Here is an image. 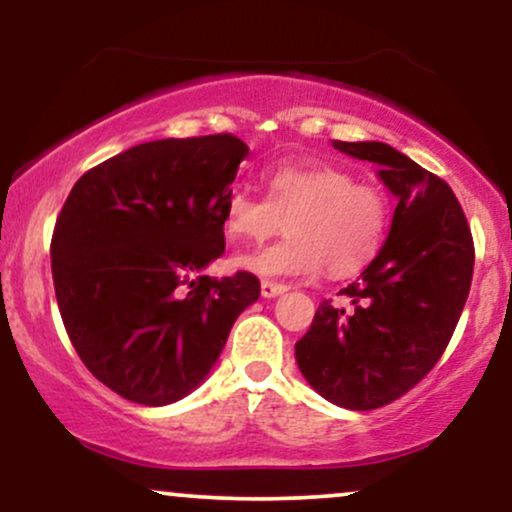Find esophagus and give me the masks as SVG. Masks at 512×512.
Returning a JSON list of instances; mask_svg holds the SVG:
<instances>
[{"instance_id": "esophagus-1", "label": "esophagus", "mask_w": 512, "mask_h": 512, "mask_svg": "<svg viewBox=\"0 0 512 512\" xmlns=\"http://www.w3.org/2000/svg\"><path fill=\"white\" fill-rule=\"evenodd\" d=\"M260 289H262V296H264V298H274V296H281V293H284L286 289H289V286H286V284H279V281H269V279H264Z\"/></svg>"}]
</instances>
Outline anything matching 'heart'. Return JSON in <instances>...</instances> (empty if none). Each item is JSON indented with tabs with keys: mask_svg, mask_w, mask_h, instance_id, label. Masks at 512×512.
Segmentation results:
<instances>
[{
	"mask_svg": "<svg viewBox=\"0 0 512 512\" xmlns=\"http://www.w3.org/2000/svg\"><path fill=\"white\" fill-rule=\"evenodd\" d=\"M264 199L236 190L226 199L228 238L260 243L284 228L281 243L238 257L260 276L354 274L373 260L390 223L383 187L327 163H279L262 175Z\"/></svg>",
	"mask_w": 512,
	"mask_h": 512,
	"instance_id": "b5f03b06",
	"label": "heart"
}]
</instances>
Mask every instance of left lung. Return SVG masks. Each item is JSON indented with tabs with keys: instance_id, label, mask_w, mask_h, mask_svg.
Instances as JSON below:
<instances>
[{
	"instance_id": "8db88e82",
	"label": "left lung",
	"mask_w": 512,
	"mask_h": 512,
	"mask_svg": "<svg viewBox=\"0 0 512 512\" xmlns=\"http://www.w3.org/2000/svg\"><path fill=\"white\" fill-rule=\"evenodd\" d=\"M332 146L378 163L397 209L378 257L339 291L344 303H320L296 361L332 404L368 411L407 395L443 356L472 286L474 240L438 175L383 142Z\"/></svg>"
}]
</instances>
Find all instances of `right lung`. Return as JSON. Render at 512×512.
Wrapping results in <instances>:
<instances>
[{"label":"right lung","mask_w":512,"mask_h":512,"mask_svg":"<svg viewBox=\"0 0 512 512\" xmlns=\"http://www.w3.org/2000/svg\"><path fill=\"white\" fill-rule=\"evenodd\" d=\"M248 154L226 132L132 146L81 175L57 216L50 255L64 330L129 402L190 395L260 298L255 274H202L226 248L223 209Z\"/></svg>","instance_id":"right-lung-1"}]
</instances>
